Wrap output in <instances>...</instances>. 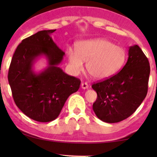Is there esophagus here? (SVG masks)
Segmentation results:
<instances>
[{"label": "esophagus", "mask_w": 157, "mask_h": 157, "mask_svg": "<svg viewBox=\"0 0 157 157\" xmlns=\"http://www.w3.org/2000/svg\"><path fill=\"white\" fill-rule=\"evenodd\" d=\"M81 86H82V88L84 89H86L89 88V85H88V84L86 83V82H82Z\"/></svg>", "instance_id": "esophagus-1"}]
</instances>
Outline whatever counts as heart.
Returning <instances> with one entry per match:
<instances>
[{
  "mask_svg": "<svg viewBox=\"0 0 157 157\" xmlns=\"http://www.w3.org/2000/svg\"><path fill=\"white\" fill-rule=\"evenodd\" d=\"M69 64L72 72L78 74L83 70L84 62L93 78L98 79L107 78L123 67L127 53L123 47L115 46L105 39H95L82 41L78 50L68 48Z\"/></svg>",
  "mask_w": 157,
  "mask_h": 157,
  "instance_id": "heart-1",
  "label": "heart"
}]
</instances>
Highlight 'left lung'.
I'll return each mask as SVG.
<instances>
[{
  "mask_svg": "<svg viewBox=\"0 0 157 157\" xmlns=\"http://www.w3.org/2000/svg\"><path fill=\"white\" fill-rule=\"evenodd\" d=\"M150 73V63L140 47H129L128 59L120 72L92 84L98 95L93 105L98 118L114 123L134 113L147 95Z\"/></svg>",
  "mask_w": 157,
  "mask_h": 157,
  "instance_id": "left-lung-1",
  "label": "left lung"
}]
</instances>
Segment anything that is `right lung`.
<instances>
[{"label":"right lung","instance_id":"1","mask_svg":"<svg viewBox=\"0 0 157 157\" xmlns=\"http://www.w3.org/2000/svg\"><path fill=\"white\" fill-rule=\"evenodd\" d=\"M55 30L39 31L23 39L13 55L8 71L15 104L25 115L41 123L56 119L69 95L78 91L81 83L58 67L65 53L50 36ZM42 54L47 57L49 66L35 74L31 67Z\"/></svg>","mask_w":157,"mask_h":157}]
</instances>
